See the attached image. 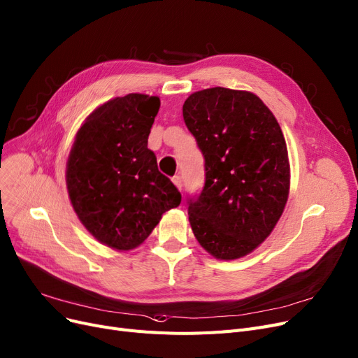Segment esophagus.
Listing matches in <instances>:
<instances>
[{
	"mask_svg": "<svg viewBox=\"0 0 358 358\" xmlns=\"http://www.w3.org/2000/svg\"><path fill=\"white\" fill-rule=\"evenodd\" d=\"M171 180H173V183L176 185V188L180 191L182 189V178L180 176H173V179H171Z\"/></svg>",
	"mask_w": 358,
	"mask_h": 358,
	"instance_id": "obj_1",
	"label": "esophagus"
}]
</instances>
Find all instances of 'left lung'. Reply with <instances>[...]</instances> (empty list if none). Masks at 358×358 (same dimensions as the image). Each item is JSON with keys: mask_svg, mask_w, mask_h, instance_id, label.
Segmentation results:
<instances>
[{"mask_svg": "<svg viewBox=\"0 0 358 358\" xmlns=\"http://www.w3.org/2000/svg\"><path fill=\"white\" fill-rule=\"evenodd\" d=\"M182 111L206 162L204 188L188 199L194 235L216 259H239L271 234L288 201L287 142L252 92L203 90Z\"/></svg>", "mask_w": 358, "mask_h": 358, "instance_id": "1", "label": "left lung"}]
</instances>
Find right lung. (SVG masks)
<instances>
[{
	"mask_svg": "<svg viewBox=\"0 0 358 358\" xmlns=\"http://www.w3.org/2000/svg\"><path fill=\"white\" fill-rule=\"evenodd\" d=\"M160 98L127 94L94 110L76 134L66 183L82 224L101 244L127 251L144 242L180 192L159 171L148 135Z\"/></svg>",
	"mask_w": 358,
	"mask_h": 358,
	"instance_id": "add662e5",
	"label": "right lung"
}]
</instances>
